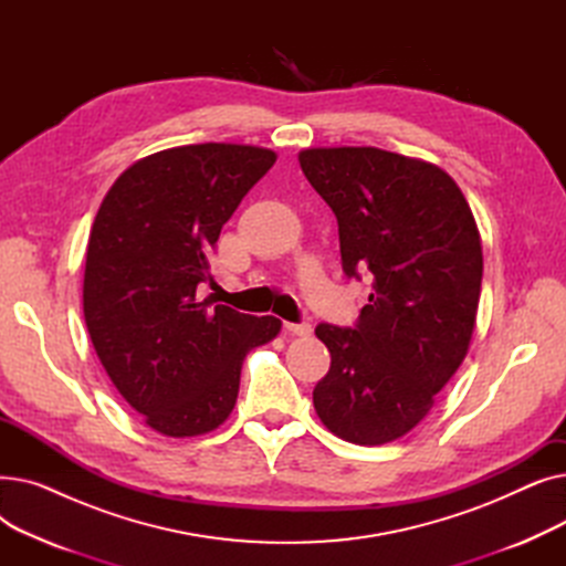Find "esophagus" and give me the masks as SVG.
I'll return each mask as SVG.
<instances>
[{
    "label": "esophagus",
    "instance_id": "1",
    "mask_svg": "<svg viewBox=\"0 0 566 566\" xmlns=\"http://www.w3.org/2000/svg\"><path fill=\"white\" fill-rule=\"evenodd\" d=\"M284 331L295 337H310L312 335V325L310 323H284Z\"/></svg>",
    "mask_w": 566,
    "mask_h": 566
}]
</instances>
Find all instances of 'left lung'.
I'll use <instances>...</instances> for the list:
<instances>
[{
	"instance_id": "obj_1",
	"label": "left lung",
	"mask_w": 566,
	"mask_h": 566,
	"mask_svg": "<svg viewBox=\"0 0 566 566\" xmlns=\"http://www.w3.org/2000/svg\"><path fill=\"white\" fill-rule=\"evenodd\" d=\"M298 160L337 218L344 273L371 280L355 328L316 325L331 371L314 408L348 442H392L427 418L465 358L480 229L454 178L431 163L374 146L305 148Z\"/></svg>"
}]
</instances>
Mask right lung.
Masks as SVG:
<instances>
[{
  "mask_svg": "<svg viewBox=\"0 0 566 566\" xmlns=\"http://www.w3.org/2000/svg\"><path fill=\"white\" fill-rule=\"evenodd\" d=\"M271 148L188 144L130 165L105 195L84 265V321L114 388L163 436L218 429L275 316L199 301L222 224L275 165Z\"/></svg>",
  "mask_w": 566,
  "mask_h": 566,
  "instance_id": "right-lung-1",
  "label": "right lung"
}]
</instances>
